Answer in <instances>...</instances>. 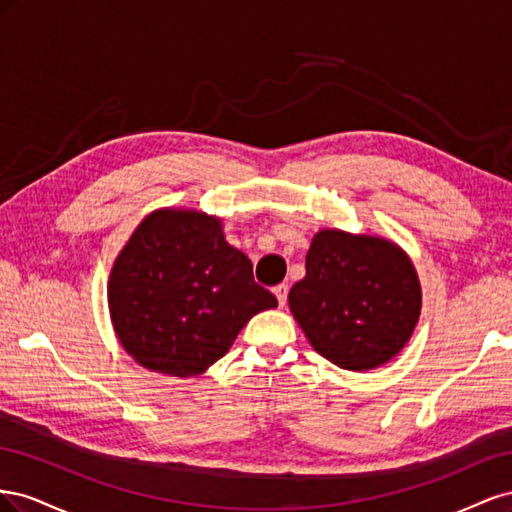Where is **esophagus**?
<instances>
[{"label": "esophagus", "mask_w": 512, "mask_h": 512, "mask_svg": "<svg viewBox=\"0 0 512 512\" xmlns=\"http://www.w3.org/2000/svg\"><path fill=\"white\" fill-rule=\"evenodd\" d=\"M273 292H275L277 301H280V305L284 307V305H286V299H288V284H277V286L273 288Z\"/></svg>", "instance_id": "esophagus-1"}]
</instances>
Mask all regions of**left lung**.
<instances>
[{
	"instance_id": "8db88e82",
	"label": "left lung",
	"mask_w": 512,
	"mask_h": 512,
	"mask_svg": "<svg viewBox=\"0 0 512 512\" xmlns=\"http://www.w3.org/2000/svg\"><path fill=\"white\" fill-rule=\"evenodd\" d=\"M305 271L290 288L288 303L324 359L367 371L406 346L421 314V284L395 243L320 230Z\"/></svg>"
}]
</instances>
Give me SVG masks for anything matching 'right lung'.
<instances>
[{
    "instance_id": "obj_1",
    "label": "right lung",
    "mask_w": 512,
    "mask_h": 512,
    "mask_svg": "<svg viewBox=\"0 0 512 512\" xmlns=\"http://www.w3.org/2000/svg\"><path fill=\"white\" fill-rule=\"evenodd\" d=\"M119 342L160 374L198 376L228 352L245 322L277 299L252 260L226 243L220 220L156 211L134 230L108 280Z\"/></svg>"
}]
</instances>
